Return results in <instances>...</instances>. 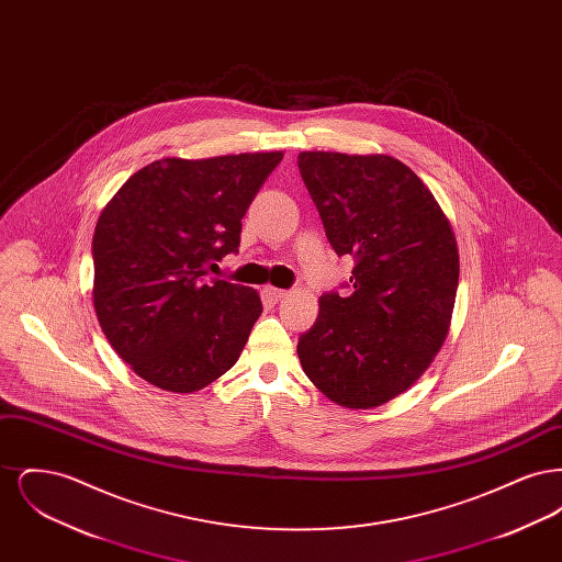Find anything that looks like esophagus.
I'll use <instances>...</instances> for the list:
<instances>
[{"instance_id": "34e87169", "label": "esophagus", "mask_w": 562, "mask_h": 562, "mask_svg": "<svg viewBox=\"0 0 562 562\" xmlns=\"http://www.w3.org/2000/svg\"><path fill=\"white\" fill-rule=\"evenodd\" d=\"M266 296L271 299V301H280V299H284L286 296V291H282V289H276V286H266Z\"/></svg>"}]
</instances>
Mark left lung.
<instances>
[{
    "label": "left lung",
    "instance_id": "left-lung-1",
    "mask_svg": "<svg viewBox=\"0 0 562 562\" xmlns=\"http://www.w3.org/2000/svg\"><path fill=\"white\" fill-rule=\"evenodd\" d=\"M299 170L339 257L349 296H321L296 353L310 381L346 408L401 396L440 351L451 326L459 250L426 183L383 154L301 151Z\"/></svg>",
    "mask_w": 562,
    "mask_h": 562
}]
</instances>
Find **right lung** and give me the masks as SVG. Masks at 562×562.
<instances>
[{"label": "right lung", "instance_id": "right-lung-1", "mask_svg": "<svg viewBox=\"0 0 562 562\" xmlns=\"http://www.w3.org/2000/svg\"><path fill=\"white\" fill-rule=\"evenodd\" d=\"M282 156L151 161L103 209L92 238L94 312L147 383L193 394L238 362L261 296L206 276L238 250L241 216Z\"/></svg>", "mask_w": 562, "mask_h": 562}]
</instances>
